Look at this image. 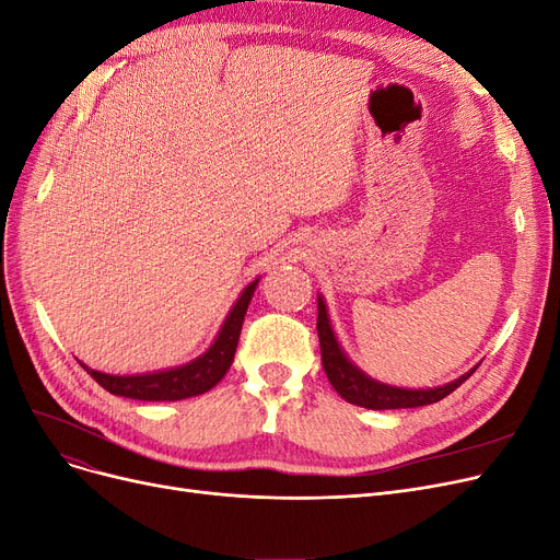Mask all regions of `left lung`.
<instances>
[{
	"label": "left lung",
	"instance_id": "left-lung-1",
	"mask_svg": "<svg viewBox=\"0 0 560 560\" xmlns=\"http://www.w3.org/2000/svg\"><path fill=\"white\" fill-rule=\"evenodd\" d=\"M316 329H318V339H320V360H323V369L327 374V381L332 383V387L339 392V395L362 408H371V410H389V408H418V406H429L436 404L441 399H445L447 395H452L464 381H468L472 376V371L478 369L475 366L470 374L457 378L454 383H447L443 387H433V389H404V387H392V385H383L371 381L369 376H364L358 366L350 364V360L343 355V350L339 348L332 327H329V318L325 312V304L318 298V320H316Z\"/></svg>",
	"mask_w": 560,
	"mask_h": 560
}]
</instances>
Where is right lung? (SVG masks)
<instances>
[{
  "label": "right lung",
  "instance_id": "add662e5",
  "mask_svg": "<svg viewBox=\"0 0 560 560\" xmlns=\"http://www.w3.org/2000/svg\"><path fill=\"white\" fill-rule=\"evenodd\" d=\"M258 281L244 288V293L235 302V306L228 314L217 341L210 346L207 353L189 364L171 369V371H159V374H142V376H110L101 374V371L88 369V374L103 387L108 389L110 395L117 397H129L140 401H179L198 397L202 392L212 389L223 376L228 366L233 364L244 314L248 308V302L254 298Z\"/></svg>",
  "mask_w": 560,
  "mask_h": 560
}]
</instances>
